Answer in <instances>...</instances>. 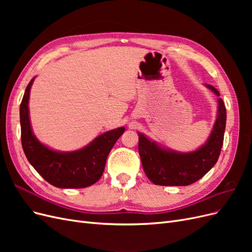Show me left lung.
<instances>
[{"mask_svg":"<svg viewBox=\"0 0 252 252\" xmlns=\"http://www.w3.org/2000/svg\"><path fill=\"white\" fill-rule=\"evenodd\" d=\"M204 85L217 96L219 91L209 84ZM226 127V108L218 98V114L212 130L202 146L190 152L165 148L157 142L139 134V154L147 178L156 185L187 186L203 178L218 162L223 146Z\"/></svg>","mask_w":252,"mask_h":252,"instance_id":"left-lung-1","label":"left lung"}]
</instances>
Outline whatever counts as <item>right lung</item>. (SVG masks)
<instances>
[{
    "label": "right lung",
    "mask_w": 252,
    "mask_h": 252,
    "mask_svg": "<svg viewBox=\"0 0 252 252\" xmlns=\"http://www.w3.org/2000/svg\"><path fill=\"white\" fill-rule=\"evenodd\" d=\"M29 82L20 106L22 147L33 168L44 180L58 188H85L101 179L106 159L125 127L106 131L85 147L74 151H59L41 143L34 135L29 118Z\"/></svg>",
    "instance_id": "1"
}]
</instances>
